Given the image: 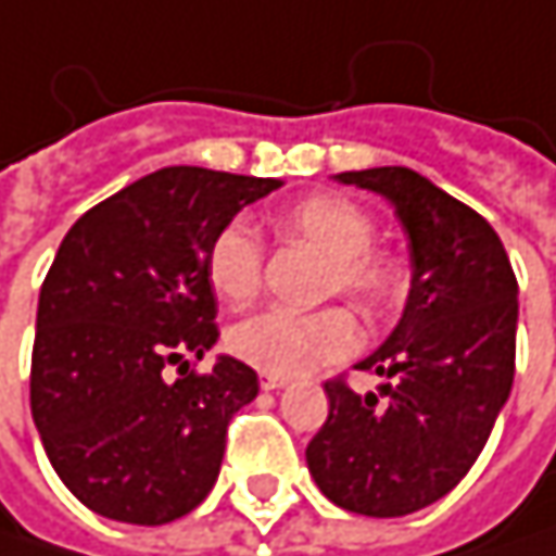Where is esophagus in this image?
Instances as JSON below:
<instances>
[{
    "mask_svg": "<svg viewBox=\"0 0 556 556\" xmlns=\"http://www.w3.org/2000/svg\"><path fill=\"white\" fill-rule=\"evenodd\" d=\"M286 387V377H274V374H261V389L274 392V389Z\"/></svg>",
    "mask_w": 556,
    "mask_h": 556,
    "instance_id": "1",
    "label": "esophagus"
}]
</instances>
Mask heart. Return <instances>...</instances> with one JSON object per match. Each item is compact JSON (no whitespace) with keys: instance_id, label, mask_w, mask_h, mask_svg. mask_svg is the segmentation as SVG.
<instances>
[{"instance_id":"heart-1","label":"heart","mask_w":556,"mask_h":556,"mask_svg":"<svg viewBox=\"0 0 556 556\" xmlns=\"http://www.w3.org/2000/svg\"><path fill=\"white\" fill-rule=\"evenodd\" d=\"M274 228L289 241H305L321 257H328L321 295L344 292L367 312H380L402 292V267L374 251L377 222L357 202L315 192L289 202L274 215ZM205 277L212 292L228 305H244L257 295L264 282V244L241 225H225L205 254ZM228 348L238 361L274 377H302L318 367L338 364L361 348L357 318L341 308L318 312H286L264 308L228 331Z\"/></svg>"}]
</instances>
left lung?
I'll return each mask as SVG.
<instances>
[{
	"label": "left lung",
	"instance_id": "left-lung-1",
	"mask_svg": "<svg viewBox=\"0 0 556 556\" xmlns=\"http://www.w3.org/2000/svg\"><path fill=\"white\" fill-rule=\"evenodd\" d=\"M387 195L408 235L399 325L357 364L387 377L357 395L328 380V418L305 460L348 511L399 518L447 496L490 441L515 380L518 282L493 225L408 167L338 173Z\"/></svg>",
	"mask_w": 556,
	"mask_h": 556
}]
</instances>
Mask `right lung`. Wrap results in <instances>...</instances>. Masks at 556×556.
Listing matches in <instances>:
<instances>
[{"label":"right lung","mask_w":556,"mask_h":556,"mask_svg":"<svg viewBox=\"0 0 556 556\" xmlns=\"http://www.w3.org/2000/svg\"><path fill=\"white\" fill-rule=\"evenodd\" d=\"M279 179L164 167L92 205L38 299L31 415L63 486L102 518L167 525L218 480L228 421L257 374L222 354L205 277L212 238ZM177 367V380L168 370Z\"/></svg>","instance_id":"obj_1"}]
</instances>
